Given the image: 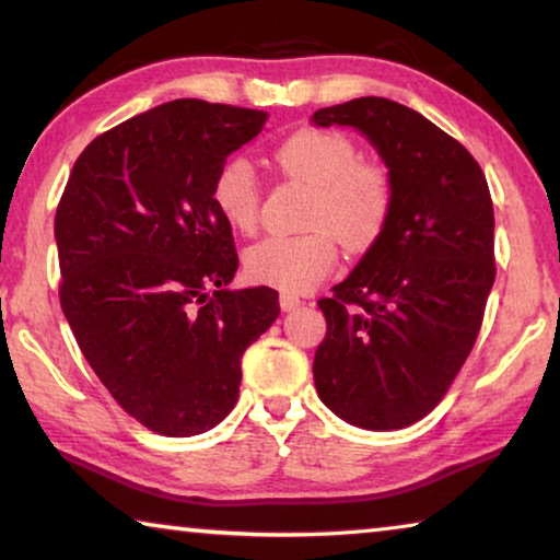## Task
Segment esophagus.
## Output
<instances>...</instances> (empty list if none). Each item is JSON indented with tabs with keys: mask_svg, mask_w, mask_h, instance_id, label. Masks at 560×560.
Here are the masks:
<instances>
[{
	"mask_svg": "<svg viewBox=\"0 0 560 560\" xmlns=\"http://www.w3.org/2000/svg\"><path fill=\"white\" fill-rule=\"evenodd\" d=\"M300 305V298L295 293H280V307L282 311H295Z\"/></svg>",
	"mask_w": 560,
	"mask_h": 560,
	"instance_id": "1",
	"label": "esophagus"
}]
</instances>
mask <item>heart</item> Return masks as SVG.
<instances>
[{"label":"heart","instance_id":"b5f03b06","mask_svg":"<svg viewBox=\"0 0 560 560\" xmlns=\"http://www.w3.org/2000/svg\"><path fill=\"white\" fill-rule=\"evenodd\" d=\"M275 164L290 179L313 186L307 205L311 232L265 237L245 253V272L257 285L307 293L334 270L336 233L340 245L361 253L371 247L392 214V179L386 168L359 161L343 133L303 128L275 149ZM212 205L237 232H253L260 217V179L253 161L232 156L212 182Z\"/></svg>","mask_w":560,"mask_h":560}]
</instances>
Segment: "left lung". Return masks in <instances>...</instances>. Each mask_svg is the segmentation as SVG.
Returning <instances> with one entry per match:
<instances>
[{"instance_id":"8db88e82","label":"left lung","mask_w":560,"mask_h":560,"mask_svg":"<svg viewBox=\"0 0 560 560\" xmlns=\"http://www.w3.org/2000/svg\"><path fill=\"white\" fill-rule=\"evenodd\" d=\"M351 126L388 168L392 214L334 298L313 359L320 401L348 424L386 432L427 417L480 334L495 282V214L488 182L459 141L388 98L313 113Z\"/></svg>"}]
</instances>
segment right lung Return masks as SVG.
<instances>
[{
    "instance_id": "obj_1",
    "label": "right lung",
    "mask_w": 560,
    "mask_h": 560,
    "mask_svg": "<svg viewBox=\"0 0 560 560\" xmlns=\"http://www.w3.org/2000/svg\"><path fill=\"white\" fill-rule=\"evenodd\" d=\"M267 113L182 98L88 143L55 214L60 305L113 399L151 432L191 436L237 404L242 355L280 315L232 290V226L212 182Z\"/></svg>"
}]
</instances>
